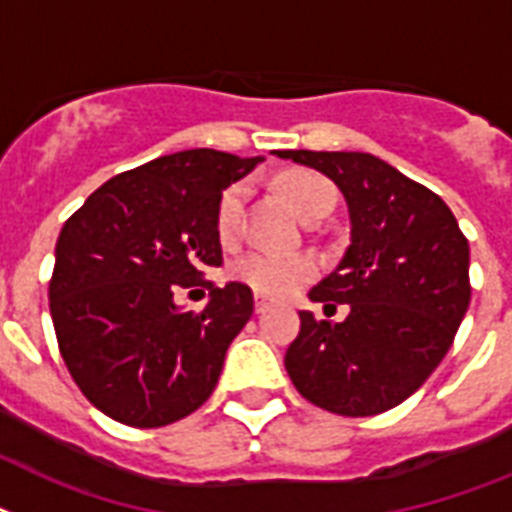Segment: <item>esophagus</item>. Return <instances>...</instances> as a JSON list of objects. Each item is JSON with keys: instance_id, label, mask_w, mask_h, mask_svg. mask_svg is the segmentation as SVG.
<instances>
[{"instance_id": "1", "label": "esophagus", "mask_w": 512, "mask_h": 512, "mask_svg": "<svg viewBox=\"0 0 512 512\" xmlns=\"http://www.w3.org/2000/svg\"><path fill=\"white\" fill-rule=\"evenodd\" d=\"M270 305V299L265 294H255V313H265Z\"/></svg>"}]
</instances>
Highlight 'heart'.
Wrapping results in <instances>:
<instances>
[{
	"label": "heart",
	"mask_w": 512,
	"mask_h": 512,
	"mask_svg": "<svg viewBox=\"0 0 512 512\" xmlns=\"http://www.w3.org/2000/svg\"><path fill=\"white\" fill-rule=\"evenodd\" d=\"M278 186L286 202L294 207V213L305 220L326 215L334 205V186L313 170H289L278 178ZM244 199H247L244 184H231L220 194L218 207H215V234L223 244H231L239 236ZM231 273L260 294H289L318 276V260L307 252L252 249L247 255L236 257Z\"/></svg>",
	"instance_id": "b5f03b06"
}]
</instances>
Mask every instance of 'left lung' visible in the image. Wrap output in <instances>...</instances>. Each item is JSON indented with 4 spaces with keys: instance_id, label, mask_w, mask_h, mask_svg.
<instances>
[{
    "instance_id": "1",
    "label": "left lung",
    "mask_w": 512,
    "mask_h": 512,
    "mask_svg": "<svg viewBox=\"0 0 512 512\" xmlns=\"http://www.w3.org/2000/svg\"><path fill=\"white\" fill-rule=\"evenodd\" d=\"M326 173L350 207V247L310 292L342 323L299 313L286 373L328 413L376 415L407 400L452 347L468 302V239L444 199L368 152L278 149Z\"/></svg>"
}]
</instances>
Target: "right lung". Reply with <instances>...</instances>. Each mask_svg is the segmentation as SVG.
<instances>
[{
	"label": "right lung",
	"mask_w": 512,
	"mask_h": 512,
	"mask_svg": "<svg viewBox=\"0 0 512 512\" xmlns=\"http://www.w3.org/2000/svg\"><path fill=\"white\" fill-rule=\"evenodd\" d=\"M257 162L218 149L157 157L112 176L65 220L49 313L70 376L112 421L157 429L213 394L252 289L206 281L199 314L178 311L172 294L223 263L215 207Z\"/></svg>",
	"instance_id": "right-lung-1"
}]
</instances>
